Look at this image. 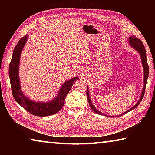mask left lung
Segmentation results:
<instances>
[{"label":"left lung","instance_id":"8db88e82","mask_svg":"<svg viewBox=\"0 0 155 155\" xmlns=\"http://www.w3.org/2000/svg\"><path fill=\"white\" fill-rule=\"evenodd\" d=\"M129 44H130L131 46H133V48H134L136 51H137V52H140V56H141V61H142V64H143V70H144V79H143V83H144V85H143V91L142 92H141V98L139 100V101L137 103V104H135L134 107H133L132 108L128 109V111H127L126 112H124V114H122L121 115H122L123 114H127V113L130 111L131 110L135 109L136 107H137L140 103H141V100L143 99V96H144V94H145V90H146V83H147V79H148V72H149V68H148V62H147V59H146V49H145V47H144L143 44L142 43V41H141L140 39H138L136 38L135 36H131L129 38ZM87 100H88V103L90 104V106L91 108V109L93 110V111L96 113V114H100V115H104L103 114H102L101 112H100L99 111H98L94 106L93 105V104L91 103V99H90V94H89L88 92V89H87Z\"/></svg>","mask_w":155,"mask_h":155}]
</instances>
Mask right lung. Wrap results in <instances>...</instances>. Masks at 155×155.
Masks as SVG:
<instances>
[{
  "label": "right lung",
  "instance_id": "obj_1",
  "mask_svg": "<svg viewBox=\"0 0 155 155\" xmlns=\"http://www.w3.org/2000/svg\"><path fill=\"white\" fill-rule=\"evenodd\" d=\"M27 38L28 35H25L18 41L13 52L12 58L9 64V75L13 96L15 101L21 107H22L26 111L31 114L40 117L53 115L62 109L64 104L65 97L69 93L73 84L75 81L78 79V78L75 77L65 82L60 89L59 94L56 98L48 103H37L28 99L21 91L19 76H18L20 54L23 47L27 42Z\"/></svg>",
  "mask_w": 155,
  "mask_h": 155
}]
</instances>
